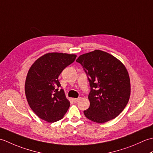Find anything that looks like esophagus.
I'll list each match as a JSON object with an SVG mask.
<instances>
[{
    "instance_id": "34e87169",
    "label": "esophagus",
    "mask_w": 153,
    "mask_h": 153,
    "mask_svg": "<svg viewBox=\"0 0 153 153\" xmlns=\"http://www.w3.org/2000/svg\"><path fill=\"white\" fill-rule=\"evenodd\" d=\"M79 100H80V98H75V99H73V101L74 102H77L79 101Z\"/></svg>"
}]
</instances>
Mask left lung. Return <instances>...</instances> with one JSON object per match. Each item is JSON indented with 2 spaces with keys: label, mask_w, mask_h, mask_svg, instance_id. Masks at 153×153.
Returning <instances> with one entry per match:
<instances>
[{
  "label": "left lung",
  "mask_w": 153,
  "mask_h": 153,
  "mask_svg": "<svg viewBox=\"0 0 153 153\" xmlns=\"http://www.w3.org/2000/svg\"><path fill=\"white\" fill-rule=\"evenodd\" d=\"M76 62L82 66L91 88L90 106L83 111L86 118L100 123L115 118L130 97V80L124 65L99 50L81 55Z\"/></svg>",
  "instance_id": "1"
}]
</instances>
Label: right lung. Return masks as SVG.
Instances as JSON below:
<instances>
[{
	"label": "right lung",
	"mask_w": 153,
	"mask_h": 153,
	"mask_svg": "<svg viewBox=\"0 0 153 153\" xmlns=\"http://www.w3.org/2000/svg\"><path fill=\"white\" fill-rule=\"evenodd\" d=\"M76 54L47 53L35 62L29 70L25 93L29 105L38 117L48 122L63 118L70 102L58 81L62 71L76 58Z\"/></svg>",
	"instance_id": "right-lung-1"
}]
</instances>
